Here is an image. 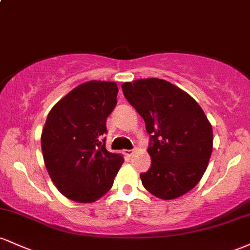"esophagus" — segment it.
<instances>
[{"label": "esophagus", "mask_w": 250, "mask_h": 250, "mask_svg": "<svg viewBox=\"0 0 250 250\" xmlns=\"http://www.w3.org/2000/svg\"><path fill=\"white\" fill-rule=\"evenodd\" d=\"M123 153H125V155H127V156H131V155L134 154V150H131V149H125Z\"/></svg>", "instance_id": "obj_1"}]
</instances>
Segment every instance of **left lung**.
<instances>
[{
    "label": "left lung",
    "mask_w": 250,
    "mask_h": 250,
    "mask_svg": "<svg viewBox=\"0 0 250 250\" xmlns=\"http://www.w3.org/2000/svg\"><path fill=\"white\" fill-rule=\"evenodd\" d=\"M125 97L143 117L150 135L151 166L140 175L150 194L173 200L202 179L213 151V128L189 94L161 79L122 84Z\"/></svg>",
    "instance_id": "8db88e82"
}]
</instances>
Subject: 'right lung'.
<instances>
[{"mask_svg": "<svg viewBox=\"0 0 250 250\" xmlns=\"http://www.w3.org/2000/svg\"><path fill=\"white\" fill-rule=\"evenodd\" d=\"M116 82L88 81L51 108L41 147L45 168L60 193L81 203L102 197L125 162L105 149L107 117L116 105Z\"/></svg>", "mask_w": 250, "mask_h": 250, "instance_id": "1", "label": "right lung"}]
</instances>
